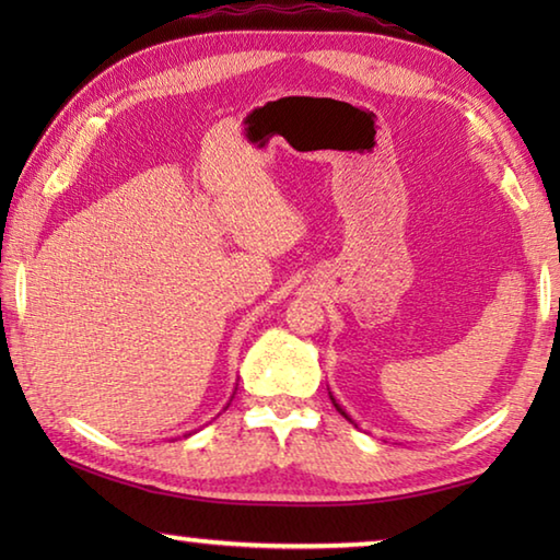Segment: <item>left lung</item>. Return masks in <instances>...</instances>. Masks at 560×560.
<instances>
[{
    "mask_svg": "<svg viewBox=\"0 0 560 560\" xmlns=\"http://www.w3.org/2000/svg\"><path fill=\"white\" fill-rule=\"evenodd\" d=\"M328 395H330V400H334V405H336V410H338V412H340V415H343V417H346V420H348V422H353V420H350V415H348V412H346V410H343V407H340V405H338V402H336V397H334V393H328Z\"/></svg>",
    "mask_w": 560,
    "mask_h": 560,
    "instance_id": "left-lung-1",
    "label": "left lung"
}]
</instances>
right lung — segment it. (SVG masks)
I'll return each instance as SVG.
<instances>
[{
    "instance_id": "add662e5",
    "label": "right lung",
    "mask_w": 560,
    "mask_h": 560,
    "mask_svg": "<svg viewBox=\"0 0 560 560\" xmlns=\"http://www.w3.org/2000/svg\"><path fill=\"white\" fill-rule=\"evenodd\" d=\"M226 407H230V402H226Z\"/></svg>"
}]
</instances>
